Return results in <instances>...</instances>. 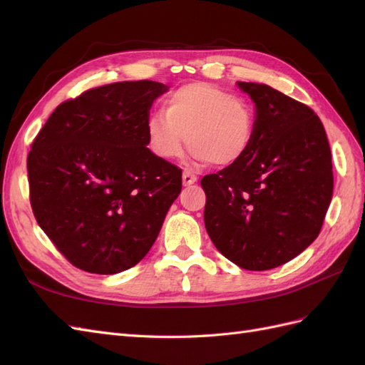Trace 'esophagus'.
<instances>
[{"mask_svg":"<svg viewBox=\"0 0 365 365\" xmlns=\"http://www.w3.org/2000/svg\"><path fill=\"white\" fill-rule=\"evenodd\" d=\"M197 181V176L195 175V173H192V172H189V170H185L184 173H182V184L184 185H192V184H195Z\"/></svg>","mask_w":365,"mask_h":365,"instance_id":"34e87169","label":"esophagus"}]
</instances>
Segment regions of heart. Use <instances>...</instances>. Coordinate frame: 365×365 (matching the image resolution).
I'll list each match as a JSON object with an SVG mask.
<instances>
[{
  "mask_svg": "<svg viewBox=\"0 0 365 365\" xmlns=\"http://www.w3.org/2000/svg\"><path fill=\"white\" fill-rule=\"evenodd\" d=\"M163 109L146 120L148 148L160 160L180 158L187 138L196 160L228 168L252 146L256 135L252 105L216 85L187 83L165 98Z\"/></svg>",
  "mask_w": 365,
  "mask_h": 365,
  "instance_id": "1",
  "label": "heart"
}]
</instances>
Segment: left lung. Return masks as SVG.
Here are the masks:
<instances>
[{"label": "left lung", "instance_id": "1", "mask_svg": "<svg viewBox=\"0 0 365 365\" xmlns=\"http://www.w3.org/2000/svg\"><path fill=\"white\" fill-rule=\"evenodd\" d=\"M256 105V135L237 164L205 175L204 222L219 252L248 271L277 268L319 235L332 201L322 120L264 83L239 82Z\"/></svg>", "mask_w": 365, "mask_h": 365}]
</instances>
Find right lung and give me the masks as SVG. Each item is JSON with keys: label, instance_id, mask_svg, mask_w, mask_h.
Listing matches in <instances>:
<instances>
[{"label": "right lung", "instance_id": "add662e5", "mask_svg": "<svg viewBox=\"0 0 365 365\" xmlns=\"http://www.w3.org/2000/svg\"><path fill=\"white\" fill-rule=\"evenodd\" d=\"M153 81L115 82L62 102L31 143L30 204L76 268L117 274L146 256L181 193V169L148 148Z\"/></svg>", "mask_w": 365, "mask_h": 365}]
</instances>
